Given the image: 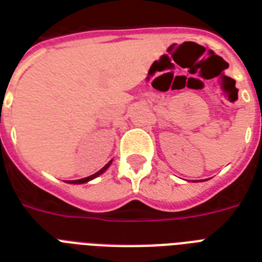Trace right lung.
<instances>
[{"label": "right lung", "instance_id": "1", "mask_svg": "<svg viewBox=\"0 0 262 262\" xmlns=\"http://www.w3.org/2000/svg\"><path fill=\"white\" fill-rule=\"evenodd\" d=\"M111 162H113V160H111ZM111 162H108V163H107L106 166H104V167L102 168V170H99L98 172H95V174L90 175V177H87V178H83V179H77V181H68V182H69V183H84V182H88V181H91V179L96 178V177H98V175H100V174H102L103 171H106L107 168H108V166H110V164H111Z\"/></svg>", "mask_w": 262, "mask_h": 262}]
</instances>
